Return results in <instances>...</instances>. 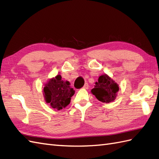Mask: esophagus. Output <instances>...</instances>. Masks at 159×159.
<instances>
[{
  "label": "esophagus",
  "mask_w": 159,
  "mask_h": 159,
  "mask_svg": "<svg viewBox=\"0 0 159 159\" xmlns=\"http://www.w3.org/2000/svg\"><path fill=\"white\" fill-rule=\"evenodd\" d=\"M83 89H87L89 88V85H88V83H85V85H84V86H83Z\"/></svg>",
  "instance_id": "esophagus-1"
}]
</instances>
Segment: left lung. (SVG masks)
Returning a JSON list of instances; mask_svg holds the SVG:
<instances>
[{
  "mask_svg": "<svg viewBox=\"0 0 159 159\" xmlns=\"http://www.w3.org/2000/svg\"><path fill=\"white\" fill-rule=\"evenodd\" d=\"M118 91V84L104 74L99 76L98 80L95 83L94 88L91 92L100 102L109 103L116 100Z\"/></svg>",
  "mask_w": 159,
  "mask_h": 159,
  "instance_id": "left-lung-1",
  "label": "left lung"
}]
</instances>
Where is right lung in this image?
I'll list each match as a JSON object with an SVG mask.
<instances>
[{
    "label": "right lung",
    "mask_w": 159,
    "mask_h": 159,
    "mask_svg": "<svg viewBox=\"0 0 159 159\" xmlns=\"http://www.w3.org/2000/svg\"><path fill=\"white\" fill-rule=\"evenodd\" d=\"M74 90L71 88L69 81H63L61 76L57 75L45 83L43 95L46 103L57 110L63 109L70 103Z\"/></svg>",
    "instance_id": "obj_1"
}]
</instances>
